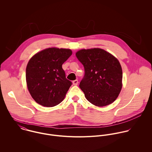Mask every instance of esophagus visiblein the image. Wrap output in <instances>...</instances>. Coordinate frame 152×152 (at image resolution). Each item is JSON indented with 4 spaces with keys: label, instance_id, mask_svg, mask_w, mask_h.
Instances as JSON below:
<instances>
[{
    "label": "esophagus",
    "instance_id": "esophagus-1",
    "mask_svg": "<svg viewBox=\"0 0 152 152\" xmlns=\"http://www.w3.org/2000/svg\"><path fill=\"white\" fill-rule=\"evenodd\" d=\"M72 84H73L74 86H77L78 84V80H75L73 81H72Z\"/></svg>",
    "mask_w": 152,
    "mask_h": 152
}]
</instances>
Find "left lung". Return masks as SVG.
Instances as JSON below:
<instances>
[{"label":"left lung","instance_id":"8db88e82","mask_svg":"<svg viewBox=\"0 0 152 152\" xmlns=\"http://www.w3.org/2000/svg\"><path fill=\"white\" fill-rule=\"evenodd\" d=\"M76 56L84 67L80 87L87 100L99 107L114 102L122 87V70L118 59L98 48L79 50Z\"/></svg>","mask_w":152,"mask_h":152}]
</instances>
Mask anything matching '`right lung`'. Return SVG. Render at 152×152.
I'll list each match as a JSON object with an SVG mask.
<instances>
[{
    "label": "right lung",
    "instance_id": "1",
    "mask_svg": "<svg viewBox=\"0 0 152 152\" xmlns=\"http://www.w3.org/2000/svg\"><path fill=\"white\" fill-rule=\"evenodd\" d=\"M71 54L69 49L48 48L29 60L26 70V83L37 103L53 107L63 101L72 83L66 78L62 65Z\"/></svg>",
    "mask_w": 152,
    "mask_h": 152
}]
</instances>
